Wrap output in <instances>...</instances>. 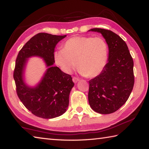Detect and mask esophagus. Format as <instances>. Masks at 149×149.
Returning a JSON list of instances; mask_svg holds the SVG:
<instances>
[{
    "label": "esophagus",
    "mask_w": 149,
    "mask_h": 149,
    "mask_svg": "<svg viewBox=\"0 0 149 149\" xmlns=\"http://www.w3.org/2000/svg\"><path fill=\"white\" fill-rule=\"evenodd\" d=\"M72 81H73L74 83H77L79 81V79L77 77H73L72 78Z\"/></svg>",
    "instance_id": "34e87169"
}]
</instances>
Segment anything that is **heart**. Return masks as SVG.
<instances>
[{
	"label": "heart",
	"instance_id": "obj_1",
	"mask_svg": "<svg viewBox=\"0 0 149 149\" xmlns=\"http://www.w3.org/2000/svg\"><path fill=\"white\" fill-rule=\"evenodd\" d=\"M108 47L100 37L74 36L67 40L63 49L55 50V63L66 72L70 73L77 63L78 69L83 75L93 78L99 75L106 65Z\"/></svg>",
	"mask_w": 149,
	"mask_h": 149
}]
</instances>
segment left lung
Segmentation results:
<instances>
[{
  "label": "left lung",
  "mask_w": 149,
  "mask_h": 149,
  "mask_svg": "<svg viewBox=\"0 0 149 149\" xmlns=\"http://www.w3.org/2000/svg\"><path fill=\"white\" fill-rule=\"evenodd\" d=\"M100 33L108 46V62L102 72L89 81L88 100L100 114L116 111L130 97L134 84V61L127 43L112 31L93 29Z\"/></svg>",
  "instance_id": "1"
}]
</instances>
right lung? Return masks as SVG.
I'll return each instance as SVG.
<instances>
[{
	"label": "right lung",
	"instance_id": "1",
	"mask_svg": "<svg viewBox=\"0 0 149 149\" xmlns=\"http://www.w3.org/2000/svg\"><path fill=\"white\" fill-rule=\"evenodd\" d=\"M66 36L39 33L22 47L16 59L13 78L17 93L25 107L41 118H55L63 115L68 108L69 94L74 84L71 75L53 65L55 47ZM31 57L43 58L47 67L34 86L28 85L24 78L27 60Z\"/></svg>",
	"mask_w": 149,
	"mask_h": 149
}]
</instances>
